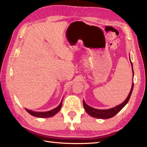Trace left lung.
Instances as JSON below:
<instances>
[{
  "mask_svg": "<svg viewBox=\"0 0 147 147\" xmlns=\"http://www.w3.org/2000/svg\"><path fill=\"white\" fill-rule=\"evenodd\" d=\"M131 65V70H132V73H133V78H134V69H133V65L131 61L130 60ZM134 88V82L132 83V86H131V90L129 93V94L127 96V98H126V100H124L123 103L119 104L118 106H116L113 108L110 109H95L94 108H92V107L88 106L87 104L85 101L83 100V104H84V108L85 109V110L87 113H88L89 115H91L93 117L98 118V119H109L113 117V116H115L117 113L119 111H120L122 109H123L126 104L128 103L129 99L130 98V96L132 93V90Z\"/></svg>",
  "mask_w": 147,
  "mask_h": 147,
  "instance_id": "left-lung-1",
  "label": "left lung"
}]
</instances>
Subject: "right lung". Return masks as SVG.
I'll use <instances>...</instances> for the list:
<instances>
[{
	"label": "right lung",
	"instance_id": "1",
	"mask_svg": "<svg viewBox=\"0 0 147 147\" xmlns=\"http://www.w3.org/2000/svg\"><path fill=\"white\" fill-rule=\"evenodd\" d=\"M62 106V100L61 101L59 105L56 107V108H54L52 110H50L48 111H43V112H40V111H34L32 110H29L28 109H25L27 111V112L29 113L31 115L37 117L39 118H47V117H53L54 115L58 112V111L60 110V109Z\"/></svg>",
	"mask_w": 147,
	"mask_h": 147
}]
</instances>
